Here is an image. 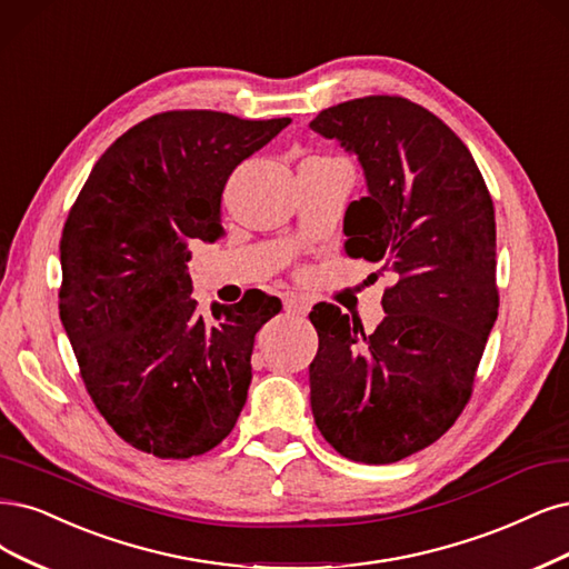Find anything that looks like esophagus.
Returning <instances> with one entry per match:
<instances>
[{"label":"esophagus","mask_w":569,"mask_h":569,"mask_svg":"<svg viewBox=\"0 0 569 569\" xmlns=\"http://www.w3.org/2000/svg\"><path fill=\"white\" fill-rule=\"evenodd\" d=\"M284 310L291 312V316H306V312L310 310V306L301 297H287L284 299Z\"/></svg>","instance_id":"1"}]
</instances>
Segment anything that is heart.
Here are the masks:
<instances>
[{
	"label": "heart",
	"mask_w": 569,
	"mask_h": 569,
	"mask_svg": "<svg viewBox=\"0 0 569 569\" xmlns=\"http://www.w3.org/2000/svg\"><path fill=\"white\" fill-rule=\"evenodd\" d=\"M316 160H325V158H316Z\"/></svg>",
	"instance_id": "b5f03b06"
}]
</instances>
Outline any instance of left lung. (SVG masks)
<instances>
[{
  "label": "left lung",
  "mask_w": 569,
  "mask_h": 569,
  "mask_svg": "<svg viewBox=\"0 0 569 569\" xmlns=\"http://www.w3.org/2000/svg\"><path fill=\"white\" fill-rule=\"evenodd\" d=\"M310 129L365 169L346 251L396 276L371 335L337 306L312 308V417L341 457L393 463L433 445L471 400L499 310L495 204L459 136L402 96L352 98Z\"/></svg>",
  "instance_id": "obj_1"
}]
</instances>
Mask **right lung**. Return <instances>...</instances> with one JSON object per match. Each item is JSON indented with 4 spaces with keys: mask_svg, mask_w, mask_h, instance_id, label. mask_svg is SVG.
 I'll return each mask as SVG.
<instances>
[{
    "mask_svg": "<svg viewBox=\"0 0 569 569\" xmlns=\"http://www.w3.org/2000/svg\"><path fill=\"white\" fill-rule=\"evenodd\" d=\"M217 110H169L98 160L61 238V320L96 409L124 442L190 459L234 428L257 331L282 303L253 289L194 312L190 242L223 234V188L289 124Z\"/></svg>",
    "mask_w": 569,
    "mask_h": 569,
    "instance_id": "add662e5",
    "label": "right lung"
}]
</instances>
